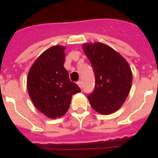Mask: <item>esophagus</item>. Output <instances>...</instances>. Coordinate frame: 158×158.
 Here are the masks:
<instances>
[{
    "mask_svg": "<svg viewBox=\"0 0 158 158\" xmlns=\"http://www.w3.org/2000/svg\"><path fill=\"white\" fill-rule=\"evenodd\" d=\"M77 84L79 85L80 89H82V87H83V84H82V82L81 81H78V82H77Z\"/></svg>",
    "mask_w": 158,
    "mask_h": 158,
    "instance_id": "obj_1",
    "label": "esophagus"
}]
</instances>
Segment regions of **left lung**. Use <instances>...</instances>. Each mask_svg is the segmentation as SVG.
Segmentation results:
<instances>
[{
  "mask_svg": "<svg viewBox=\"0 0 158 158\" xmlns=\"http://www.w3.org/2000/svg\"><path fill=\"white\" fill-rule=\"evenodd\" d=\"M83 48L95 74V88L88 96L90 105L102 115L115 112L131 89L130 65L121 55L104 43H85Z\"/></svg>",
  "mask_w": 158,
  "mask_h": 158,
  "instance_id": "left-lung-1",
  "label": "left lung"
}]
</instances>
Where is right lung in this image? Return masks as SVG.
I'll return each mask as SVG.
<instances>
[{
  "mask_svg": "<svg viewBox=\"0 0 158 158\" xmlns=\"http://www.w3.org/2000/svg\"><path fill=\"white\" fill-rule=\"evenodd\" d=\"M65 48L53 46L39 56L27 79L28 92L37 109L48 117H60L69 109L72 95L81 91L69 80L64 67Z\"/></svg>",
  "mask_w": 158,
  "mask_h": 158,
  "instance_id": "obj_1",
  "label": "right lung"
}]
</instances>
